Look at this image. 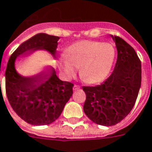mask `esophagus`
<instances>
[{
  "label": "esophagus",
  "instance_id": "obj_1",
  "mask_svg": "<svg viewBox=\"0 0 152 152\" xmlns=\"http://www.w3.org/2000/svg\"><path fill=\"white\" fill-rule=\"evenodd\" d=\"M80 89L79 86H77V85H75L74 86H73V91H76V90H78Z\"/></svg>",
  "mask_w": 152,
  "mask_h": 152
}]
</instances>
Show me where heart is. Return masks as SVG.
<instances>
[{
	"mask_svg": "<svg viewBox=\"0 0 152 152\" xmlns=\"http://www.w3.org/2000/svg\"><path fill=\"white\" fill-rule=\"evenodd\" d=\"M115 50L111 44L94 41H81L68 48L60 63L64 78L70 79L80 68V76L90 84L105 79L112 67Z\"/></svg>",
	"mask_w": 152,
	"mask_h": 152,
	"instance_id": "1",
	"label": "heart"
}]
</instances>
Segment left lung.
I'll use <instances>...</instances> for the list:
<instances>
[{
	"label": "left lung",
	"mask_w": 152,
	"mask_h": 152,
	"mask_svg": "<svg viewBox=\"0 0 152 152\" xmlns=\"http://www.w3.org/2000/svg\"><path fill=\"white\" fill-rule=\"evenodd\" d=\"M118 58L113 72L100 85L83 86L84 112L94 124L113 126L124 119L135 104L142 82V65L134 48L112 36Z\"/></svg>",
	"instance_id": "1"
}]
</instances>
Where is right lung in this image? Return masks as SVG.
Listing matches in <instances>:
<instances>
[{"instance_id":"right-lung-1","label":"right lung","mask_w":152,"mask_h":152,"mask_svg":"<svg viewBox=\"0 0 152 152\" xmlns=\"http://www.w3.org/2000/svg\"><path fill=\"white\" fill-rule=\"evenodd\" d=\"M59 37L38 34L18 47L11 54L6 70V92L17 115L32 125H48L57 120L73 94L74 85L62 81L53 67L30 77L17 73L15 61L38 49L54 55Z\"/></svg>"}]
</instances>
